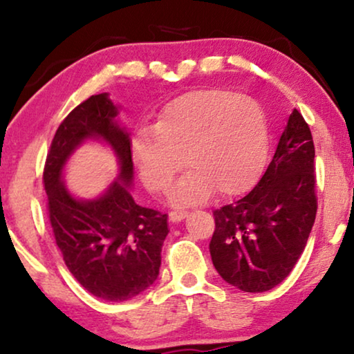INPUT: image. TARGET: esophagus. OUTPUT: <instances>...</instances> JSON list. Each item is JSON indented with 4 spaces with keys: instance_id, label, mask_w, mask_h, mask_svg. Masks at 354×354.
I'll return each instance as SVG.
<instances>
[{
    "instance_id": "34e87169",
    "label": "esophagus",
    "mask_w": 354,
    "mask_h": 354,
    "mask_svg": "<svg viewBox=\"0 0 354 354\" xmlns=\"http://www.w3.org/2000/svg\"><path fill=\"white\" fill-rule=\"evenodd\" d=\"M187 214L188 212L185 209H174L169 212V219H171L172 222H178V221H182Z\"/></svg>"
}]
</instances>
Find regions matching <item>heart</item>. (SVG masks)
Segmentation results:
<instances>
[{
  "label": "heart",
  "mask_w": 354,
  "mask_h": 354,
  "mask_svg": "<svg viewBox=\"0 0 354 354\" xmlns=\"http://www.w3.org/2000/svg\"><path fill=\"white\" fill-rule=\"evenodd\" d=\"M132 158L148 190L166 193L183 167L174 200L196 203L212 192L236 196L263 172L269 149L264 111L254 100L222 88L183 93L159 111L153 127L132 137Z\"/></svg>",
  "instance_id": "heart-1"
}]
</instances>
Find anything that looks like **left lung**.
<instances>
[{
	"instance_id": "8db88e82",
	"label": "left lung",
	"mask_w": 354,
	"mask_h": 354,
	"mask_svg": "<svg viewBox=\"0 0 354 354\" xmlns=\"http://www.w3.org/2000/svg\"><path fill=\"white\" fill-rule=\"evenodd\" d=\"M314 169L311 129L293 109L256 187L212 211L216 229L209 251L227 283L241 292H268L292 272L316 219Z\"/></svg>"
}]
</instances>
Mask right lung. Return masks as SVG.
Masks as SVG:
<instances>
[{
    "instance_id": "obj_1",
    "label": "right lung",
    "mask_w": 354,
    "mask_h": 354,
    "mask_svg": "<svg viewBox=\"0 0 354 354\" xmlns=\"http://www.w3.org/2000/svg\"><path fill=\"white\" fill-rule=\"evenodd\" d=\"M108 95H93L67 114L53 137L43 185L48 217L62 259L82 287L106 301H125L153 285L161 268L167 214L138 206L129 187L133 177L129 135L114 122ZM101 136L115 148L121 177L101 198L79 202L60 180L70 153L85 138Z\"/></svg>"
}]
</instances>
